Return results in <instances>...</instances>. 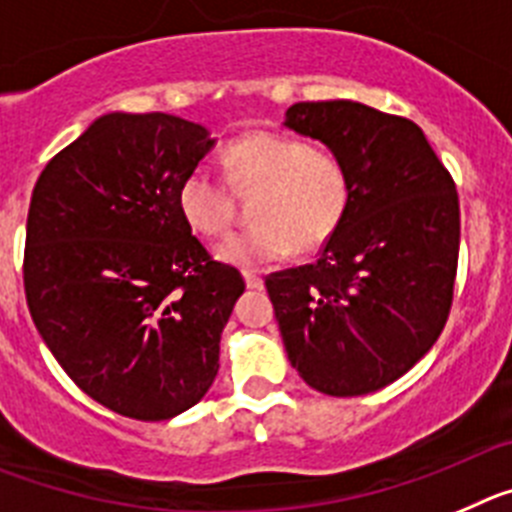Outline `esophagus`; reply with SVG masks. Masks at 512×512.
<instances>
[{
  "mask_svg": "<svg viewBox=\"0 0 512 512\" xmlns=\"http://www.w3.org/2000/svg\"><path fill=\"white\" fill-rule=\"evenodd\" d=\"M244 283H247V288H262V275L255 273V270H244Z\"/></svg>",
  "mask_w": 512,
  "mask_h": 512,
  "instance_id": "34e87169",
  "label": "esophagus"
}]
</instances>
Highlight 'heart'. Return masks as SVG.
<instances>
[{
	"mask_svg": "<svg viewBox=\"0 0 512 512\" xmlns=\"http://www.w3.org/2000/svg\"><path fill=\"white\" fill-rule=\"evenodd\" d=\"M226 177L242 193H255L252 224L226 239L216 255L226 265L260 268L281 262L299 247L314 252L332 239L348 216L353 177L340 154L296 136L252 131L224 151ZM177 208L201 237H224L231 226V198L224 182L198 167L182 177Z\"/></svg>",
	"mask_w": 512,
	"mask_h": 512,
	"instance_id": "b5f03b06",
	"label": "heart"
}]
</instances>
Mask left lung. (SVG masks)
Listing matches in <instances>:
<instances>
[{"label":"left lung","mask_w":512,"mask_h":512,"mask_svg":"<svg viewBox=\"0 0 512 512\" xmlns=\"http://www.w3.org/2000/svg\"><path fill=\"white\" fill-rule=\"evenodd\" d=\"M286 128L348 164L353 198L317 262L265 278L288 361L330 397L410 371L446 327L459 262V195L417 123L363 102H296Z\"/></svg>","instance_id":"1"}]
</instances>
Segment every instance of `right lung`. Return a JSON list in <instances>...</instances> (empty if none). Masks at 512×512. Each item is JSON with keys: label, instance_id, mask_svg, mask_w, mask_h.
<instances>
[{"label": "right lung", "instance_id": "add662e5", "mask_svg": "<svg viewBox=\"0 0 512 512\" xmlns=\"http://www.w3.org/2000/svg\"><path fill=\"white\" fill-rule=\"evenodd\" d=\"M216 139L167 113L100 115L33 188L25 296L79 389L133 420H170L206 397L244 293L177 208L182 177Z\"/></svg>", "mask_w": 512, "mask_h": 512}]
</instances>
